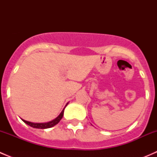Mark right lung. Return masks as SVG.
<instances>
[{
	"instance_id": "right-lung-1",
	"label": "right lung",
	"mask_w": 157,
	"mask_h": 157,
	"mask_svg": "<svg viewBox=\"0 0 157 157\" xmlns=\"http://www.w3.org/2000/svg\"><path fill=\"white\" fill-rule=\"evenodd\" d=\"M67 104L68 103H67ZM67 105H66V106H67ZM64 109H63L62 112L60 113V115H58L56 118H55V119L52 120V121H48V122L33 123V122H30V121H26V120H23V119H22V120H23V121H24L26 124H28V125L31 126V127H33L34 128H39V129H45V128H52V127H53V126L56 125V124H58L60 121H61V119L62 118L63 115H64Z\"/></svg>"
}]
</instances>
